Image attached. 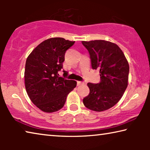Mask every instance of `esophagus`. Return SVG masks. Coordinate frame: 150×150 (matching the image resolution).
Listing matches in <instances>:
<instances>
[{
	"label": "esophagus",
	"mask_w": 150,
	"mask_h": 150,
	"mask_svg": "<svg viewBox=\"0 0 150 150\" xmlns=\"http://www.w3.org/2000/svg\"><path fill=\"white\" fill-rule=\"evenodd\" d=\"M85 83L84 81H77V86H80V85H85Z\"/></svg>",
	"instance_id": "esophagus-1"
}]
</instances>
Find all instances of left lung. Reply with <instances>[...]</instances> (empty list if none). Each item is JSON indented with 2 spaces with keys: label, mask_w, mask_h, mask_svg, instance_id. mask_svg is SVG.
<instances>
[{
  "label": "left lung",
  "mask_w": 150,
  "mask_h": 150,
  "mask_svg": "<svg viewBox=\"0 0 150 150\" xmlns=\"http://www.w3.org/2000/svg\"><path fill=\"white\" fill-rule=\"evenodd\" d=\"M90 55L93 69L99 71L100 82L88 83V95L83 102L87 108L96 112L108 110L119 100L128 86L129 64L121 49L105 40L82 42Z\"/></svg>",
  "instance_id": "1"
}]
</instances>
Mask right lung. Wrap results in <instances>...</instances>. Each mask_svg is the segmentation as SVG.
I'll return each instance as SVG.
<instances>
[{"label": "right lung", "instance_id": "1", "mask_svg": "<svg viewBox=\"0 0 150 150\" xmlns=\"http://www.w3.org/2000/svg\"><path fill=\"white\" fill-rule=\"evenodd\" d=\"M75 42L52 38L40 44L28 57L25 65V87L34 105L45 112H54L64 106L77 82L65 79L58 71L63 68L65 52Z\"/></svg>", "mask_w": 150, "mask_h": 150}]
</instances>
